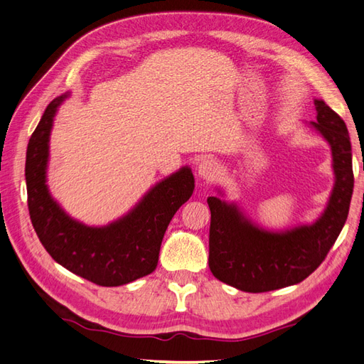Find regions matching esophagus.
<instances>
[{"instance_id": "1", "label": "esophagus", "mask_w": 364, "mask_h": 364, "mask_svg": "<svg viewBox=\"0 0 364 364\" xmlns=\"http://www.w3.org/2000/svg\"><path fill=\"white\" fill-rule=\"evenodd\" d=\"M218 173V164L214 161V159H201L197 166V175L200 176L201 180L210 181L214 180Z\"/></svg>"}]
</instances>
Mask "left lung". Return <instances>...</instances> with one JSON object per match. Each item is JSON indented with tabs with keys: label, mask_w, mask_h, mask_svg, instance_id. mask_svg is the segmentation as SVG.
<instances>
[{
	"label": "left lung",
	"mask_w": 364,
	"mask_h": 364,
	"mask_svg": "<svg viewBox=\"0 0 364 364\" xmlns=\"http://www.w3.org/2000/svg\"><path fill=\"white\" fill-rule=\"evenodd\" d=\"M316 122L309 125L332 151L335 175L327 205L314 223L269 231L243 214L237 203L209 197V268L228 285L248 293L272 291L302 282L321 265L348 220L353 192L348 127L323 99H315ZM218 193L223 192L218 189Z\"/></svg>",
	"instance_id": "obj_1"
}]
</instances>
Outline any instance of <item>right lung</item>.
Returning a JSON list of instances; mask_svg holds the SVG:
<instances>
[{"label":"right lung","mask_w":364,"mask_h":364,"mask_svg":"<svg viewBox=\"0 0 364 364\" xmlns=\"http://www.w3.org/2000/svg\"><path fill=\"white\" fill-rule=\"evenodd\" d=\"M70 92L50 102L28 144L26 188L33 230L57 264L87 281L117 287L150 274L172 217L192 196L191 167L166 176L129 213L105 226H88L65 213L48 188L49 138L57 109Z\"/></svg>","instance_id":"1"}]
</instances>
